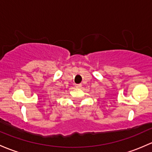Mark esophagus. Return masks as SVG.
Wrapping results in <instances>:
<instances>
[{"instance_id":"obj_1","label":"esophagus","mask_w":152,"mask_h":152,"mask_svg":"<svg viewBox=\"0 0 152 152\" xmlns=\"http://www.w3.org/2000/svg\"><path fill=\"white\" fill-rule=\"evenodd\" d=\"M75 87H77V88H79V87H81V84H75Z\"/></svg>"}]
</instances>
